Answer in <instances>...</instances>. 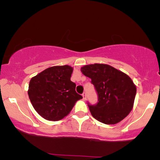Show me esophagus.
Returning <instances> with one entry per match:
<instances>
[{
	"label": "esophagus",
	"mask_w": 160,
	"mask_h": 160,
	"mask_svg": "<svg viewBox=\"0 0 160 160\" xmlns=\"http://www.w3.org/2000/svg\"><path fill=\"white\" fill-rule=\"evenodd\" d=\"M82 97H83V100H86V98H87V94L86 92H84L82 94Z\"/></svg>",
	"instance_id": "esophagus-1"
}]
</instances>
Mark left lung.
Here are the masks:
<instances>
[{"label":"left lung","instance_id":"obj_1","mask_svg":"<svg viewBox=\"0 0 160 160\" xmlns=\"http://www.w3.org/2000/svg\"><path fill=\"white\" fill-rule=\"evenodd\" d=\"M81 71L91 78L98 92V103L88 106L95 119L106 124H115L130 113L136 95V86L130 76L100 63L84 65Z\"/></svg>","mask_w":160,"mask_h":160}]
</instances>
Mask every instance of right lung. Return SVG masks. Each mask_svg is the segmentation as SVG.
<instances>
[{
	"label": "right lung",
	"mask_w": 160,
	"mask_h": 160,
	"mask_svg": "<svg viewBox=\"0 0 160 160\" xmlns=\"http://www.w3.org/2000/svg\"><path fill=\"white\" fill-rule=\"evenodd\" d=\"M73 68L70 65L48 68L30 81L28 96L35 110L49 121H59L71 112L82 96L71 81Z\"/></svg>",
	"instance_id": "right-lung-1"
}]
</instances>
